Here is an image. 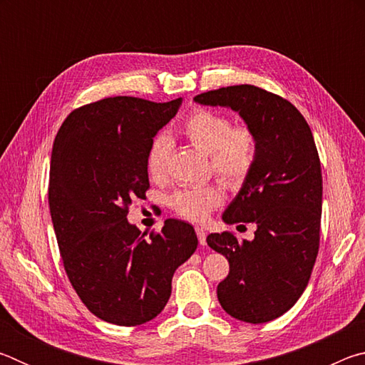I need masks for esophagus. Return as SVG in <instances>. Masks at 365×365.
I'll return each mask as SVG.
<instances>
[{"instance_id": "1", "label": "esophagus", "mask_w": 365, "mask_h": 365, "mask_svg": "<svg viewBox=\"0 0 365 365\" xmlns=\"http://www.w3.org/2000/svg\"><path fill=\"white\" fill-rule=\"evenodd\" d=\"M196 235H197V240H200V245L205 246L206 245V237L207 233L202 227H196Z\"/></svg>"}]
</instances>
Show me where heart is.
I'll use <instances>...</instances> for the list:
<instances>
[{
  "instance_id": "b5f03b06",
  "label": "heart",
  "mask_w": 365,
  "mask_h": 365,
  "mask_svg": "<svg viewBox=\"0 0 365 365\" xmlns=\"http://www.w3.org/2000/svg\"><path fill=\"white\" fill-rule=\"evenodd\" d=\"M182 132L191 145L209 154L211 168L230 187H238L250 175L256 163V137L248 127H232L227 115L211 109H196L185 120ZM170 138L159 135L146 153V170L153 180H160L168 172ZM224 195L217 185H201L174 191L169 206L183 219L206 220Z\"/></svg>"
}]
</instances>
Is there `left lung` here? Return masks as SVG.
Returning <instances> with one entry per match:
<instances>
[{"label": "left lung", "instance_id": "obj_1", "mask_svg": "<svg viewBox=\"0 0 365 365\" xmlns=\"http://www.w3.org/2000/svg\"><path fill=\"white\" fill-rule=\"evenodd\" d=\"M195 101L235 110L256 137V163L222 214L225 224H255V238L238 242L224 232L206 242L230 264L217 287L224 311L242 322H270L299 299L319 252L322 170L312 132L292 103L255 85Z\"/></svg>", "mask_w": 365, "mask_h": 365}]
</instances>
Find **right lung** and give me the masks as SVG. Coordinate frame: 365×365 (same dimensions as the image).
I'll return each instance as SVG.
<instances>
[{
	"label": "right lung",
	"instance_id": "1",
	"mask_svg": "<svg viewBox=\"0 0 365 365\" xmlns=\"http://www.w3.org/2000/svg\"><path fill=\"white\" fill-rule=\"evenodd\" d=\"M182 98H104L67 115L56 135L48 201L66 274L83 304L109 324L133 327L168 304L174 272L197 248L195 228L168 219L158 235L127 220L150 188L146 153Z\"/></svg>",
	"mask_w": 365,
	"mask_h": 365
}]
</instances>
